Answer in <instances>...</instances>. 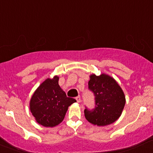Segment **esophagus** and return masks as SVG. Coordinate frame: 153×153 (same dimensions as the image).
I'll return each mask as SVG.
<instances>
[{
  "instance_id": "obj_1",
  "label": "esophagus",
  "mask_w": 153,
  "mask_h": 153,
  "mask_svg": "<svg viewBox=\"0 0 153 153\" xmlns=\"http://www.w3.org/2000/svg\"><path fill=\"white\" fill-rule=\"evenodd\" d=\"M76 100L77 102H81V98H80L79 96V97H76Z\"/></svg>"
}]
</instances>
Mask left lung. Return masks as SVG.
<instances>
[{"label":"left lung","mask_w":153,"mask_h":153,"mask_svg":"<svg viewBox=\"0 0 153 153\" xmlns=\"http://www.w3.org/2000/svg\"><path fill=\"white\" fill-rule=\"evenodd\" d=\"M88 88L95 96V108L85 109V116L90 123L97 126L109 125L122 115L125 105V96L117 82L105 74H91Z\"/></svg>","instance_id":"8db88e82"}]
</instances>
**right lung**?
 <instances>
[{
	"label": "right lung",
	"mask_w": 153,
	"mask_h": 153,
	"mask_svg": "<svg viewBox=\"0 0 153 153\" xmlns=\"http://www.w3.org/2000/svg\"><path fill=\"white\" fill-rule=\"evenodd\" d=\"M59 76L48 78L36 89L29 102L36 122L45 127H53L63 121L68 108L76 100L67 97L59 85Z\"/></svg>",
	"instance_id": "right-lung-1"
}]
</instances>
